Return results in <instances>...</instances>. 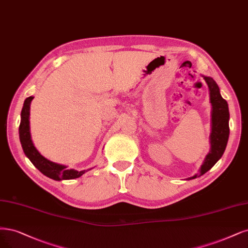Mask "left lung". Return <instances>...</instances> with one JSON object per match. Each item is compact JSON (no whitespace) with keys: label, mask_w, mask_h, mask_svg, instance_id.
I'll list each match as a JSON object with an SVG mask.
<instances>
[{"label":"left lung","mask_w":248,"mask_h":248,"mask_svg":"<svg viewBox=\"0 0 248 248\" xmlns=\"http://www.w3.org/2000/svg\"><path fill=\"white\" fill-rule=\"evenodd\" d=\"M204 77V80L207 83L209 93H210V102L212 106V114H211V134H210V143L211 148L204 160L203 164L200 168V172L195 174L187 179H193L198 176L203 175L207 172L211 167L223 156L226 150L227 142L229 140V108L228 102L221 97L219 93V88L216 81L210 77Z\"/></svg>","instance_id":"obj_1"}]
</instances>
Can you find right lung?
Here are the masks:
<instances>
[{"instance_id": "right-lung-1", "label": "right lung", "mask_w": 248, "mask_h": 248, "mask_svg": "<svg viewBox=\"0 0 248 248\" xmlns=\"http://www.w3.org/2000/svg\"><path fill=\"white\" fill-rule=\"evenodd\" d=\"M32 96L28 97L24 100V104L21 110V121L19 125V140L21 142V147L31 163L38 168L40 171L54 179V181H62V179H74L83 175L87 170L77 171L75 169H67L66 166L54 163V162L43 157L39 151L35 148L31 138L30 131V108ZM90 170V169H89Z\"/></svg>"}]
</instances>
